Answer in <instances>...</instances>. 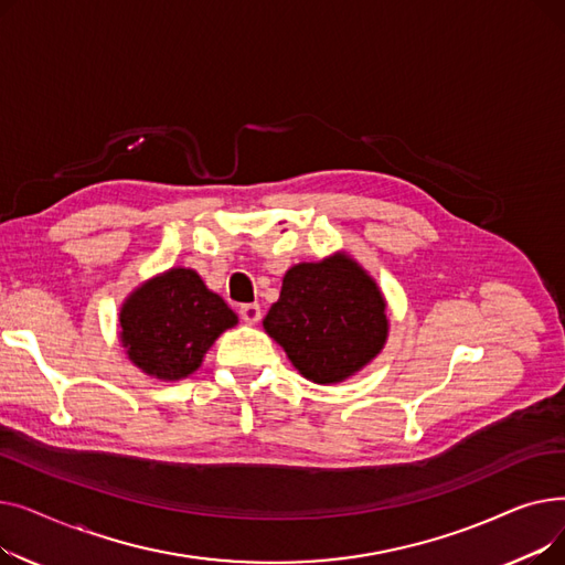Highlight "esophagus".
I'll return each mask as SVG.
<instances>
[{"label": "esophagus", "mask_w": 565, "mask_h": 565, "mask_svg": "<svg viewBox=\"0 0 565 565\" xmlns=\"http://www.w3.org/2000/svg\"><path fill=\"white\" fill-rule=\"evenodd\" d=\"M241 318H243L247 324L258 322V320H260V307H258L256 302H252V305H243V307H241Z\"/></svg>", "instance_id": "34e87169"}]
</instances>
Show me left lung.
<instances>
[{"instance_id": "1", "label": "left lung", "mask_w": 565, "mask_h": 565, "mask_svg": "<svg viewBox=\"0 0 565 565\" xmlns=\"http://www.w3.org/2000/svg\"><path fill=\"white\" fill-rule=\"evenodd\" d=\"M384 311L387 302L364 267L334 254L290 267L263 328L307 380L334 384L377 358L390 332Z\"/></svg>"}]
</instances>
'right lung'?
<instances>
[{
	"label": "right lung",
	"mask_w": 565,
	"mask_h": 565,
	"mask_svg": "<svg viewBox=\"0 0 565 565\" xmlns=\"http://www.w3.org/2000/svg\"><path fill=\"white\" fill-rule=\"evenodd\" d=\"M121 343L146 375L183 380L194 373L215 339L237 316L188 267H171L141 284L124 302Z\"/></svg>",
	"instance_id": "add662e5"
}]
</instances>
